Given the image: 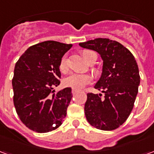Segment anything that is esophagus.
<instances>
[{
  "mask_svg": "<svg viewBox=\"0 0 154 154\" xmlns=\"http://www.w3.org/2000/svg\"><path fill=\"white\" fill-rule=\"evenodd\" d=\"M72 94L77 93V90H75V89H72Z\"/></svg>",
  "mask_w": 154,
  "mask_h": 154,
  "instance_id": "esophagus-1",
  "label": "esophagus"
}]
</instances>
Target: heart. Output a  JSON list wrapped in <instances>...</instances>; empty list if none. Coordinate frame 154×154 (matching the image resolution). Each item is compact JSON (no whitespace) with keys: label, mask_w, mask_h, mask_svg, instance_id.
Masks as SVG:
<instances>
[{"label":"heart","mask_w":154,"mask_h":154,"mask_svg":"<svg viewBox=\"0 0 154 154\" xmlns=\"http://www.w3.org/2000/svg\"><path fill=\"white\" fill-rule=\"evenodd\" d=\"M91 54H93V52L91 51H84L83 52L82 55L87 62L89 60V57ZM59 67H60L61 72L63 73H66L68 72V65H67V59L66 56L62 57ZM91 82V77L88 74L72 73L69 77H66L64 79V85L66 87H71L75 90H80V89H82L86 85L90 83Z\"/></svg>","instance_id":"heart-1"}]
</instances>
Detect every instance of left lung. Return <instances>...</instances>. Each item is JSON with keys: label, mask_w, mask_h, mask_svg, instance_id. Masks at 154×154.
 <instances>
[{"label": "left lung", "mask_w": 154, "mask_h": 154, "mask_svg": "<svg viewBox=\"0 0 154 154\" xmlns=\"http://www.w3.org/2000/svg\"><path fill=\"white\" fill-rule=\"evenodd\" d=\"M79 45L97 52L103 60L102 72L94 87L105 95L87 93L86 118L98 129H117L131 113L138 94L140 77L135 58L125 46L109 38H95Z\"/></svg>", "instance_id": "1"}]
</instances>
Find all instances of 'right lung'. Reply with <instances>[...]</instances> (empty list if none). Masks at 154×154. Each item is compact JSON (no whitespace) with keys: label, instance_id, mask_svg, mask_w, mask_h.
I'll return each mask as SVG.
<instances>
[{"label":"right lung","instance_id":"add662e5","mask_svg":"<svg viewBox=\"0 0 154 154\" xmlns=\"http://www.w3.org/2000/svg\"><path fill=\"white\" fill-rule=\"evenodd\" d=\"M72 44L44 41L30 46L15 63L12 87L14 105L26 127L38 133L62 125L72 97L71 87L55 93L60 84L59 64Z\"/></svg>","mask_w":154,"mask_h":154}]
</instances>
